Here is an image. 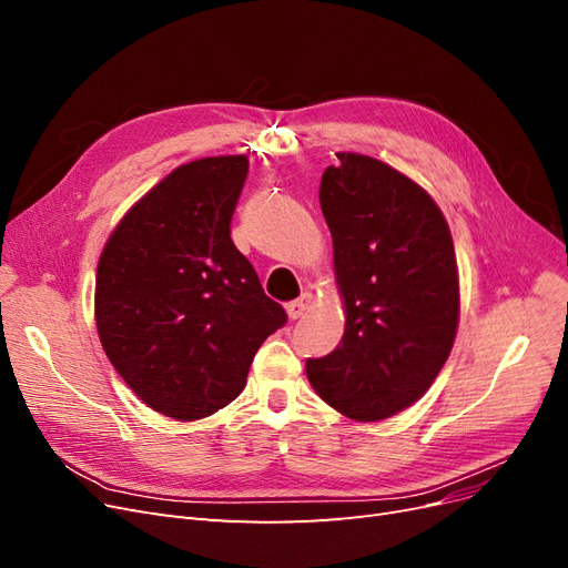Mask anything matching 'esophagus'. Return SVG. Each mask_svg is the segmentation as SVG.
<instances>
[{"instance_id": "1", "label": "esophagus", "mask_w": 568, "mask_h": 568, "mask_svg": "<svg viewBox=\"0 0 568 568\" xmlns=\"http://www.w3.org/2000/svg\"><path fill=\"white\" fill-rule=\"evenodd\" d=\"M311 303H313V296H311V294H303L301 298L286 303V313H288V317H291V320H298V317H303V315L307 313V307H311Z\"/></svg>"}]
</instances>
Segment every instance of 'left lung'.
I'll return each mask as SVG.
<instances>
[{"instance_id": "left-lung-1", "label": "left lung", "mask_w": 568, "mask_h": 568, "mask_svg": "<svg viewBox=\"0 0 568 568\" xmlns=\"http://www.w3.org/2000/svg\"><path fill=\"white\" fill-rule=\"evenodd\" d=\"M324 170L322 215L346 301V332L305 374L320 398L357 422L409 407L453 351L459 284L453 236L434 199L390 165L338 153Z\"/></svg>"}]
</instances>
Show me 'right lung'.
I'll use <instances>...</instances> for the list:
<instances>
[{"instance_id":"add662e5","label":"right lung","mask_w":568,"mask_h":568,"mask_svg":"<svg viewBox=\"0 0 568 568\" xmlns=\"http://www.w3.org/2000/svg\"><path fill=\"white\" fill-rule=\"evenodd\" d=\"M246 156L173 170L120 220L97 267V329L111 365L165 417L192 422L246 386L286 313L230 236Z\"/></svg>"}]
</instances>
